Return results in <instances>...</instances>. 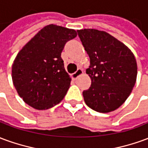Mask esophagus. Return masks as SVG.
Listing matches in <instances>:
<instances>
[{
    "mask_svg": "<svg viewBox=\"0 0 148 148\" xmlns=\"http://www.w3.org/2000/svg\"><path fill=\"white\" fill-rule=\"evenodd\" d=\"M82 74H83V71L82 69H77V71H75L74 73L71 74V77H72V78H74V79H77V77Z\"/></svg>",
    "mask_w": 148,
    "mask_h": 148,
    "instance_id": "obj_1",
    "label": "esophagus"
}]
</instances>
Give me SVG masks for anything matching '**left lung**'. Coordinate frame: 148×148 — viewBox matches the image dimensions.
I'll return each mask as SVG.
<instances>
[{"instance_id": "left-lung-1", "label": "left lung", "mask_w": 148, "mask_h": 148, "mask_svg": "<svg viewBox=\"0 0 148 148\" xmlns=\"http://www.w3.org/2000/svg\"><path fill=\"white\" fill-rule=\"evenodd\" d=\"M77 32L90 59L86 74L91 86L82 93L85 102L99 112L114 111L126 101L136 83L135 56L124 43L106 32Z\"/></svg>"}]
</instances>
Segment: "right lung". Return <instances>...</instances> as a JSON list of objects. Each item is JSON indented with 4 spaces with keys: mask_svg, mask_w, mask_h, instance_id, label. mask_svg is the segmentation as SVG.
Wrapping results in <instances>:
<instances>
[{
    "mask_svg": "<svg viewBox=\"0 0 148 148\" xmlns=\"http://www.w3.org/2000/svg\"><path fill=\"white\" fill-rule=\"evenodd\" d=\"M76 36L74 29L50 24L18 53L12 68V82L28 106L47 109L64 98L71 78L65 71L61 53L65 44Z\"/></svg>",
    "mask_w": 148,
    "mask_h": 148,
    "instance_id": "obj_1",
    "label": "right lung"
}]
</instances>
